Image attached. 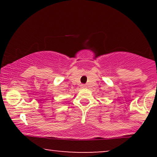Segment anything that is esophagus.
<instances>
[{"label":"esophagus","mask_w":157,"mask_h":157,"mask_svg":"<svg viewBox=\"0 0 157 157\" xmlns=\"http://www.w3.org/2000/svg\"><path fill=\"white\" fill-rule=\"evenodd\" d=\"M81 87H82V88H83V87H85V86H84V85H83H83H81Z\"/></svg>","instance_id":"esophagus-1"}]
</instances>
